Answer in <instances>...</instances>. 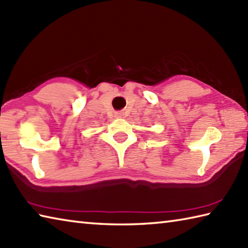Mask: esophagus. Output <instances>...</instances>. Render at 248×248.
<instances>
[{"instance_id":"esophagus-1","label":"esophagus","mask_w":248,"mask_h":248,"mask_svg":"<svg viewBox=\"0 0 248 248\" xmlns=\"http://www.w3.org/2000/svg\"><path fill=\"white\" fill-rule=\"evenodd\" d=\"M116 117H118V118H124V115L123 111H118V113H116Z\"/></svg>"}]
</instances>
